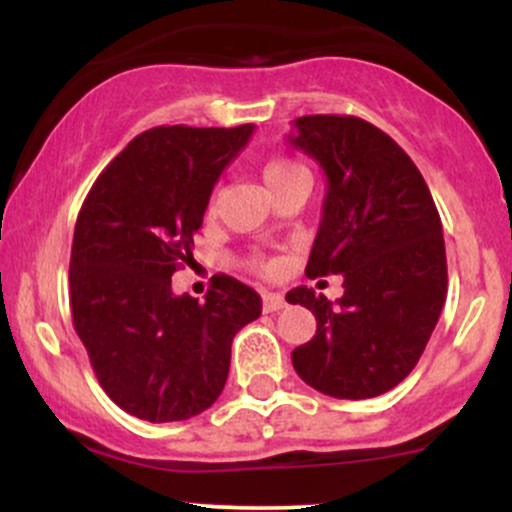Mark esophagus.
<instances>
[{"instance_id": "1", "label": "esophagus", "mask_w": 512, "mask_h": 512, "mask_svg": "<svg viewBox=\"0 0 512 512\" xmlns=\"http://www.w3.org/2000/svg\"><path fill=\"white\" fill-rule=\"evenodd\" d=\"M262 308L264 313H279V310L284 308V296H279V293H264Z\"/></svg>"}]
</instances>
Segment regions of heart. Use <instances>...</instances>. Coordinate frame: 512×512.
<instances>
[{"label":"heart","instance_id":"obj_1","mask_svg":"<svg viewBox=\"0 0 512 512\" xmlns=\"http://www.w3.org/2000/svg\"><path fill=\"white\" fill-rule=\"evenodd\" d=\"M298 173H305V168L298 166V163L289 161V158H274V161H269L262 170L267 187L274 185V182H279V180L291 178V175H298Z\"/></svg>","mask_w":512,"mask_h":512}]
</instances>
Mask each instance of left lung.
<instances>
[{
    "label": "left lung",
    "instance_id": "8db88e82",
    "mask_svg": "<svg viewBox=\"0 0 512 512\" xmlns=\"http://www.w3.org/2000/svg\"><path fill=\"white\" fill-rule=\"evenodd\" d=\"M293 127L291 146L327 178L305 274L344 279L334 303L308 286L286 293L317 320L315 337L293 349V368L322 395L378 397L414 370L443 310L438 209L424 175L383 129L351 115H305Z\"/></svg>",
    "mask_w": 512,
    "mask_h": 512
}]
</instances>
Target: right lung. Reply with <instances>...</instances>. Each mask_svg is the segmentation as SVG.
<instances>
[{
  "label": "right lung",
  "instance_id": "obj_1",
  "mask_svg": "<svg viewBox=\"0 0 512 512\" xmlns=\"http://www.w3.org/2000/svg\"><path fill=\"white\" fill-rule=\"evenodd\" d=\"M255 127H154L98 175L79 211L69 262L74 330L98 383L120 409L151 424L209 409L226 385L238 330L262 298L214 276L199 303L170 276L190 264L211 190Z\"/></svg>",
  "mask_w": 512,
  "mask_h": 512
}]
</instances>
